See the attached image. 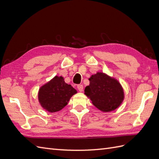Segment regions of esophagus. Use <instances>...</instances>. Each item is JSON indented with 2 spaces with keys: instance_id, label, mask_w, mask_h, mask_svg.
Returning <instances> with one entry per match:
<instances>
[{
  "instance_id": "1",
  "label": "esophagus",
  "mask_w": 159,
  "mask_h": 159,
  "mask_svg": "<svg viewBox=\"0 0 159 159\" xmlns=\"http://www.w3.org/2000/svg\"><path fill=\"white\" fill-rule=\"evenodd\" d=\"M77 88H78V89L81 92V91H83L84 86H83V85H78V86H77Z\"/></svg>"
}]
</instances>
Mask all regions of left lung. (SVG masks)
I'll return each mask as SVG.
<instances>
[{
  "label": "left lung",
  "instance_id": "1",
  "mask_svg": "<svg viewBox=\"0 0 159 159\" xmlns=\"http://www.w3.org/2000/svg\"><path fill=\"white\" fill-rule=\"evenodd\" d=\"M89 80V85L85 88V94L96 107L102 111L108 112L121 105L124 93L117 80L102 72L91 75Z\"/></svg>",
  "mask_w": 159,
  "mask_h": 159
}]
</instances>
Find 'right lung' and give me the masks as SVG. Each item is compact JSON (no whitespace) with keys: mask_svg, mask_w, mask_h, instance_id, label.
I'll return each mask as SVG.
<instances>
[{"mask_svg":"<svg viewBox=\"0 0 159 159\" xmlns=\"http://www.w3.org/2000/svg\"><path fill=\"white\" fill-rule=\"evenodd\" d=\"M77 91L71 85L65 83L61 76H55L42 87L38 93L42 107L51 113L63 109Z\"/></svg>","mask_w":159,"mask_h":159,"instance_id":"obj_1","label":"right lung"}]
</instances>
